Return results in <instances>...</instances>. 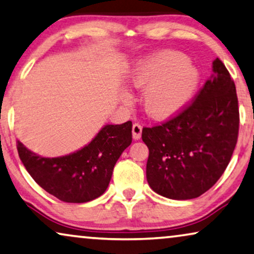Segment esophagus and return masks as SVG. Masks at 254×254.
Listing matches in <instances>:
<instances>
[{
	"label": "esophagus",
	"mask_w": 254,
	"mask_h": 254,
	"mask_svg": "<svg viewBox=\"0 0 254 254\" xmlns=\"http://www.w3.org/2000/svg\"><path fill=\"white\" fill-rule=\"evenodd\" d=\"M131 133H133V138L134 140H138L141 137L142 134V126L140 124H134L133 128H131Z\"/></svg>",
	"instance_id": "1"
}]
</instances>
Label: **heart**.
<instances>
[{"instance_id":"obj_1","label":"heart","mask_w":254,"mask_h":254,"mask_svg":"<svg viewBox=\"0 0 254 254\" xmlns=\"http://www.w3.org/2000/svg\"><path fill=\"white\" fill-rule=\"evenodd\" d=\"M135 88L145 89L143 107L155 119L178 112L195 91L199 71L183 55L163 51L142 60L131 72Z\"/></svg>"}]
</instances>
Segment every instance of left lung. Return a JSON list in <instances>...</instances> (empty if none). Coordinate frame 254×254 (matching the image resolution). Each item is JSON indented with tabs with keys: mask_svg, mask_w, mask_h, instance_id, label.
Instances as JSON below:
<instances>
[{
	"mask_svg": "<svg viewBox=\"0 0 254 254\" xmlns=\"http://www.w3.org/2000/svg\"><path fill=\"white\" fill-rule=\"evenodd\" d=\"M213 71L185 109L142 130L149 149L147 180L159 195L173 200L200 196L230 162L238 137V98L234 79L218 58Z\"/></svg>",
	"mask_w": 254,
	"mask_h": 254,
	"instance_id": "1",
	"label": "left lung"
}]
</instances>
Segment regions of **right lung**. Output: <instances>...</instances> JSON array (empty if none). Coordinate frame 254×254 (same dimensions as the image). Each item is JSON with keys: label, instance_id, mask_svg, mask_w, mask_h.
<instances>
[{"label": "right lung", "instance_id": "right-lung-1", "mask_svg": "<svg viewBox=\"0 0 254 254\" xmlns=\"http://www.w3.org/2000/svg\"><path fill=\"white\" fill-rule=\"evenodd\" d=\"M131 121L106 125L88 145L62 157H41L19 141L17 150L41 189L64 202H88L106 190L114 165L131 143Z\"/></svg>", "mask_w": 254, "mask_h": 254}]
</instances>
